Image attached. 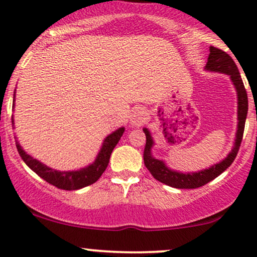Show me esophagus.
Wrapping results in <instances>:
<instances>
[{"instance_id":"obj_1","label":"esophagus","mask_w":257,"mask_h":257,"mask_svg":"<svg viewBox=\"0 0 257 257\" xmlns=\"http://www.w3.org/2000/svg\"><path fill=\"white\" fill-rule=\"evenodd\" d=\"M147 120V112L144 108H138L133 112L131 123L134 126H140L143 125Z\"/></svg>"}]
</instances>
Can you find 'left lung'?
<instances>
[{
  "mask_svg": "<svg viewBox=\"0 0 257 257\" xmlns=\"http://www.w3.org/2000/svg\"><path fill=\"white\" fill-rule=\"evenodd\" d=\"M209 57L204 70L211 72H220L228 75L231 78L233 85H234L235 91H237V133H235L234 144L231 152L227 155V157L219 163L214 164L208 169L199 170L194 173H182L178 170L170 169L167 166L166 162L162 159H157L153 157L152 147L155 146V140H153L151 132L147 128L143 131L146 135V146L144 151V162L147 169L152 174L156 180H158L162 184L172 186L175 188H197L200 186H204L211 180L222 174L234 161L235 156L239 151L241 139H243L244 126H245V119L247 114V94L245 88H244L243 81H241L239 70L235 65L233 59L227 54L226 52L221 51L219 48L210 47L209 48Z\"/></svg>",
  "mask_w": 257,
  "mask_h": 257,
  "instance_id": "left-lung-1",
  "label": "left lung"
}]
</instances>
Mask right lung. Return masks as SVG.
I'll list each match as a JSON object with an SVG mask.
<instances>
[{
    "label": "right lung",
    "mask_w": 257,
    "mask_h": 257,
    "mask_svg": "<svg viewBox=\"0 0 257 257\" xmlns=\"http://www.w3.org/2000/svg\"><path fill=\"white\" fill-rule=\"evenodd\" d=\"M13 101H16V91H14ZM12 124L14 125L13 116H12ZM124 126H120V128L112 132L110 135H107V137L104 139L101 149H100L98 156H96L95 161H94L93 163H90L89 166L84 168H81V169L69 170V172H59V170L47 167L46 164L42 163V162H40L38 159L28 155V153L23 150V147L20 146V144L18 143V140H16V145L20 157H22L23 161L25 162L26 166L30 168L32 172L36 173L40 178L46 180L47 182L55 186V187L61 188V190L75 191L98 181L100 176L102 175V173H104L106 168H107L108 162H110L111 153L113 151V149L116 147L117 144H118L120 137H122L123 133H124Z\"/></svg>",
    "instance_id": "1"
}]
</instances>
